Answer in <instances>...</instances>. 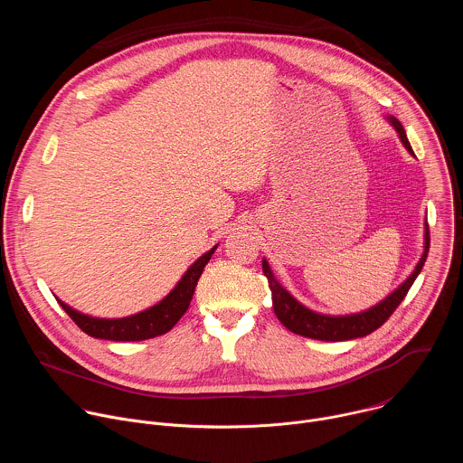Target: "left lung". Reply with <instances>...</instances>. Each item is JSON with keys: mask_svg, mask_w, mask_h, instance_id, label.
Instances as JSON below:
<instances>
[{"mask_svg": "<svg viewBox=\"0 0 463 463\" xmlns=\"http://www.w3.org/2000/svg\"><path fill=\"white\" fill-rule=\"evenodd\" d=\"M388 120L392 122L395 131L400 134V139L405 145V148L414 156L412 146L407 139V134H405L402 122L395 117H388ZM429 245H430V234H429V225H427L425 227V252H423L421 260L418 261L414 273L392 295H388L383 302L375 304L373 307H370L363 313H355V315L332 317V315L315 313V311L304 307L298 300H295L277 282V279H275V275L269 268V263L266 260H261V269H263V275L268 277V282H269V289H271V295H273L275 315L289 329V332H293L297 335H302V337L317 339V341H329V343L350 341V339H357V337H366L372 332H375L377 327H381L388 320V317L395 311V307H398L403 302V298L407 297L414 280L418 279V275L423 269V263H425L427 254H429Z\"/></svg>", "mask_w": 463, "mask_h": 463, "instance_id": "1", "label": "left lung"}]
</instances>
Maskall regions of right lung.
Returning a JSON list of instances; mask_svg holds the SVG:
<instances>
[{"mask_svg":"<svg viewBox=\"0 0 463 463\" xmlns=\"http://www.w3.org/2000/svg\"><path fill=\"white\" fill-rule=\"evenodd\" d=\"M216 250L211 249L205 252L200 260L194 261V266L183 275L179 284L174 288V291L156 304L154 307L141 311L137 315H131L126 318H93L88 315H82L70 307L68 304H63L58 300L61 309L68 313L73 322L82 329L84 334L95 339H106V341H145L152 339L157 335H163L177 324V320L184 315V311L190 306L194 289L197 286V280H200L207 261L211 260L213 252Z\"/></svg>","mask_w":463,"mask_h":463,"instance_id":"obj_1","label":"right lung"}]
</instances>
